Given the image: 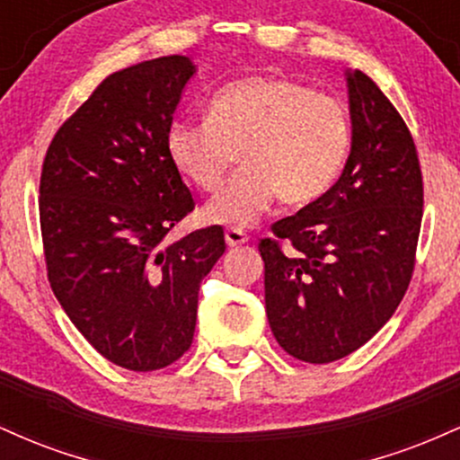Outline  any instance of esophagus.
Wrapping results in <instances>:
<instances>
[{
    "label": "esophagus",
    "instance_id": "34e87169",
    "mask_svg": "<svg viewBox=\"0 0 460 460\" xmlns=\"http://www.w3.org/2000/svg\"><path fill=\"white\" fill-rule=\"evenodd\" d=\"M225 242L226 246H240V244H246L248 235L242 229H234V226H231V229L225 231Z\"/></svg>",
    "mask_w": 460,
    "mask_h": 460
}]
</instances>
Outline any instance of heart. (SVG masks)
Segmentation results:
<instances>
[{
    "label": "heart",
    "instance_id": "heart-1",
    "mask_svg": "<svg viewBox=\"0 0 460 460\" xmlns=\"http://www.w3.org/2000/svg\"><path fill=\"white\" fill-rule=\"evenodd\" d=\"M350 116L326 93L281 77H244L212 94L208 120H175L166 151L186 181L203 192L223 186L203 208V220L234 229L251 226L274 200L309 205L332 188L350 151Z\"/></svg>",
    "mask_w": 460,
    "mask_h": 460
}]
</instances>
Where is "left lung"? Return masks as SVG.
<instances>
[{"instance_id": "1", "label": "left lung", "mask_w": 460, "mask_h": 460, "mask_svg": "<svg viewBox=\"0 0 460 460\" xmlns=\"http://www.w3.org/2000/svg\"><path fill=\"white\" fill-rule=\"evenodd\" d=\"M348 94L344 172L260 242L268 322L279 346L305 363L337 361L372 340L415 270L424 181L413 136L366 73H348Z\"/></svg>"}]
</instances>
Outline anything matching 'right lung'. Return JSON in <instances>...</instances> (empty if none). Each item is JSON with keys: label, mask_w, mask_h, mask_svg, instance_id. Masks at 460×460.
Segmentation results:
<instances>
[{"label": "right lung", "mask_w": 460, "mask_h": 460, "mask_svg": "<svg viewBox=\"0 0 460 460\" xmlns=\"http://www.w3.org/2000/svg\"><path fill=\"white\" fill-rule=\"evenodd\" d=\"M192 75L186 56L108 75L56 131L40 172L51 289L88 344L131 372L188 352L199 285L226 248L220 225L164 242L194 209L166 151Z\"/></svg>", "instance_id": "add662e5"}]
</instances>
